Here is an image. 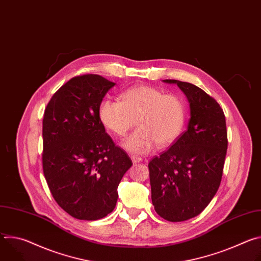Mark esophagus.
Returning <instances> with one entry per match:
<instances>
[{
	"label": "esophagus",
	"instance_id": "1",
	"mask_svg": "<svg viewBox=\"0 0 261 261\" xmlns=\"http://www.w3.org/2000/svg\"><path fill=\"white\" fill-rule=\"evenodd\" d=\"M130 158H131V160H132V162H133V163H135V164H136V163H139V162H141V161H142V159H141L140 157H137V156H131Z\"/></svg>",
	"mask_w": 261,
	"mask_h": 261
}]
</instances>
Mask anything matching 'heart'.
<instances>
[{"label": "heart", "instance_id": "b5f03b06", "mask_svg": "<svg viewBox=\"0 0 261 261\" xmlns=\"http://www.w3.org/2000/svg\"><path fill=\"white\" fill-rule=\"evenodd\" d=\"M103 126L117 136H125L134 126L138 129L123 141L125 150L145 154L158 144L173 143L182 131L186 119L182 101L150 86H137L125 91L122 101L104 99L98 109Z\"/></svg>", "mask_w": 261, "mask_h": 261}]
</instances>
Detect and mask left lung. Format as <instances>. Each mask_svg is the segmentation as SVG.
Returning a JSON list of instances; mask_svg holds the SVG:
<instances>
[{
    "label": "left lung",
    "mask_w": 261,
    "mask_h": 261,
    "mask_svg": "<svg viewBox=\"0 0 261 261\" xmlns=\"http://www.w3.org/2000/svg\"><path fill=\"white\" fill-rule=\"evenodd\" d=\"M187 97L190 119L176 141L150 164L152 201L157 214L170 222L199 215L217 193L227 151L225 116L218 102L200 88L175 80Z\"/></svg>",
    "instance_id": "1"
}]
</instances>
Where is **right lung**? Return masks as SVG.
<instances>
[{"mask_svg":"<svg viewBox=\"0 0 261 261\" xmlns=\"http://www.w3.org/2000/svg\"><path fill=\"white\" fill-rule=\"evenodd\" d=\"M115 83L86 74L59 89L43 117V173L58 204L80 220L113 212L132 161L105 132L99 105Z\"/></svg>","mask_w":261,"mask_h":261,"instance_id":"add662e5","label":"right lung"}]
</instances>
